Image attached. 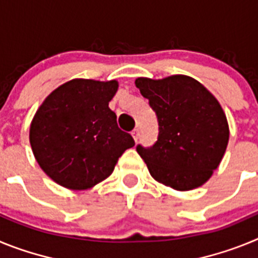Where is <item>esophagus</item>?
Wrapping results in <instances>:
<instances>
[{
  "label": "esophagus",
  "instance_id": "1",
  "mask_svg": "<svg viewBox=\"0 0 258 258\" xmlns=\"http://www.w3.org/2000/svg\"><path fill=\"white\" fill-rule=\"evenodd\" d=\"M132 136H133V138H134V141H138V137H140V132H138V129H134L133 132H132Z\"/></svg>",
  "mask_w": 258,
  "mask_h": 258
}]
</instances>
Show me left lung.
Instances as JSON below:
<instances>
[{"mask_svg": "<svg viewBox=\"0 0 258 258\" xmlns=\"http://www.w3.org/2000/svg\"><path fill=\"white\" fill-rule=\"evenodd\" d=\"M136 86L159 120L156 143L137 147L151 177L177 191L200 187L218 168L229 143V122L217 98L186 75L138 77Z\"/></svg>", "mask_w": 258, "mask_h": 258, "instance_id": "1", "label": "left lung"}]
</instances>
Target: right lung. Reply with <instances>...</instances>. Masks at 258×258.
Instances as JSON below:
<instances>
[{
  "instance_id": "add662e5",
  "label": "right lung",
  "mask_w": 258,
  "mask_h": 258,
  "mask_svg": "<svg viewBox=\"0 0 258 258\" xmlns=\"http://www.w3.org/2000/svg\"><path fill=\"white\" fill-rule=\"evenodd\" d=\"M117 80L74 79L54 89L29 126L40 168L68 190H88L112 174L118 157L134 146L108 107Z\"/></svg>"
}]
</instances>
